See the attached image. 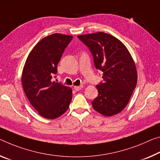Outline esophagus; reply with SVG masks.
<instances>
[{
    "label": "esophagus",
    "instance_id": "34e87169",
    "mask_svg": "<svg viewBox=\"0 0 160 160\" xmlns=\"http://www.w3.org/2000/svg\"><path fill=\"white\" fill-rule=\"evenodd\" d=\"M82 88H83V85H80V86H74V89L75 90H77V91L80 90Z\"/></svg>",
    "mask_w": 160,
    "mask_h": 160
}]
</instances>
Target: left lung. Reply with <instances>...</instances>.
<instances>
[{"instance_id": "1", "label": "left lung", "mask_w": 160, "mask_h": 160, "mask_svg": "<svg viewBox=\"0 0 160 160\" xmlns=\"http://www.w3.org/2000/svg\"><path fill=\"white\" fill-rule=\"evenodd\" d=\"M92 52L95 68L103 72V82L97 85L94 110L104 116L123 110L138 82L135 63L127 47L113 35L103 32L78 36Z\"/></svg>"}]
</instances>
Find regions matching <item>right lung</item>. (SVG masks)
I'll return each mask as SVG.
<instances>
[{"label":"right lung","instance_id":"1","mask_svg":"<svg viewBox=\"0 0 160 160\" xmlns=\"http://www.w3.org/2000/svg\"><path fill=\"white\" fill-rule=\"evenodd\" d=\"M72 35L55 33L40 40L25 60L21 82L24 92L40 116L54 120L68 110L71 88L52 81L57 65Z\"/></svg>","mask_w":160,"mask_h":160}]
</instances>
